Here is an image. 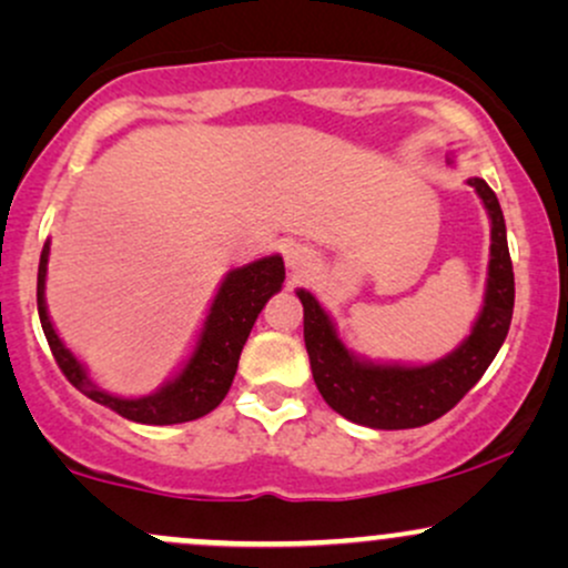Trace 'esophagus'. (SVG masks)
<instances>
[{
	"label": "esophagus",
	"mask_w": 568,
	"mask_h": 568,
	"mask_svg": "<svg viewBox=\"0 0 568 568\" xmlns=\"http://www.w3.org/2000/svg\"><path fill=\"white\" fill-rule=\"evenodd\" d=\"M312 264V251L304 245H288L285 247V266L293 272V275H302V272L310 270Z\"/></svg>",
	"instance_id": "obj_1"
}]
</instances>
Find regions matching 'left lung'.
Segmentation results:
<instances>
[{
  "label": "left lung",
  "mask_w": 568,
  "mask_h": 568,
  "mask_svg": "<svg viewBox=\"0 0 568 568\" xmlns=\"http://www.w3.org/2000/svg\"><path fill=\"white\" fill-rule=\"evenodd\" d=\"M491 219L486 298L473 334L452 355L429 366H382L355 357L338 338L328 312L310 291H296L304 304V344L323 400L355 425L410 429L429 425L452 410L478 384L497 357L513 321L515 277L507 251L505 216L497 194L484 179L467 181Z\"/></svg>",
  "instance_id": "8db88e82"
}]
</instances>
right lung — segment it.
Segmentation results:
<instances>
[{
  "mask_svg": "<svg viewBox=\"0 0 568 568\" xmlns=\"http://www.w3.org/2000/svg\"><path fill=\"white\" fill-rule=\"evenodd\" d=\"M48 256L50 243H44L37 275V310L58 368L90 400L101 403V406L112 408L125 419L139 422V425H181V422H192L211 414L230 393L234 374H237L240 352L245 347L258 312L283 288L285 280V266L280 256H266L232 270L221 283L216 298H213L197 347H194L186 366L181 368V374L152 395L116 397L103 393L101 387L90 382L88 371L67 349V344L61 342L53 323H50L48 304H44Z\"/></svg>",
  "mask_w": 568,
  "mask_h": 568,
  "instance_id": "1",
  "label": "right lung"
}]
</instances>
